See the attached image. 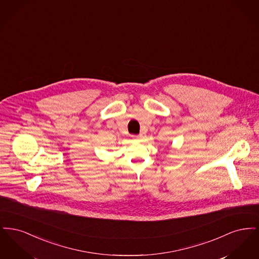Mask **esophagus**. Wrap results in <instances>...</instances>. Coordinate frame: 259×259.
I'll list each match as a JSON object with an SVG mask.
<instances>
[{"label":"esophagus","mask_w":259,"mask_h":259,"mask_svg":"<svg viewBox=\"0 0 259 259\" xmlns=\"http://www.w3.org/2000/svg\"><path fill=\"white\" fill-rule=\"evenodd\" d=\"M133 138H134L135 140H140V139L143 138V135H142V134H139V135L133 136Z\"/></svg>","instance_id":"34e87169"}]
</instances>
